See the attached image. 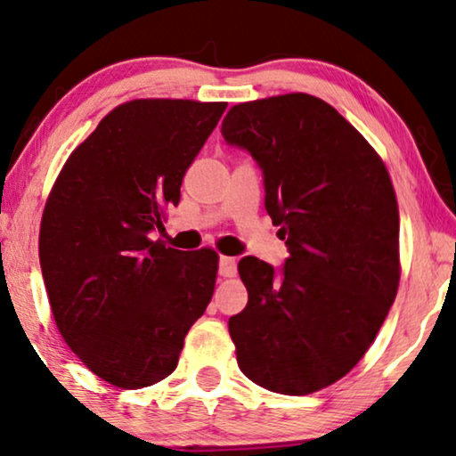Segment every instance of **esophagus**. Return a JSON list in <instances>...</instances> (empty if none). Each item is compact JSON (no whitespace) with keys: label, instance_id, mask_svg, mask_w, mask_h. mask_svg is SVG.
I'll return each mask as SVG.
<instances>
[{"label":"esophagus","instance_id":"1","mask_svg":"<svg viewBox=\"0 0 456 456\" xmlns=\"http://www.w3.org/2000/svg\"><path fill=\"white\" fill-rule=\"evenodd\" d=\"M235 272H237L235 257L221 256V257H219V274L225 276V278H231V276H235Z\"/></svg>","mask_w":456,"mask_h":456}]
</instances>
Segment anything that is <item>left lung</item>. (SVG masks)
<instances>
[{"label":"left lung","instance_id":"8db88e82","mask_svg":"<svg viewBox=\"0 0 456 456\" xmlns=\"http://www.w3.org/2000/svg\"><path fill=\"white\" fill-rule=\"evenodd\" d=\"M221 134L262 169L264 207L289 249L281 268L237 264L248 289L229 319L237 362L264 389L309 395L354 369L395 301L391 178L362 134L309 94L237 104Z\"/></svg>","mask_w":456,"mask_h":456}]
</instances>
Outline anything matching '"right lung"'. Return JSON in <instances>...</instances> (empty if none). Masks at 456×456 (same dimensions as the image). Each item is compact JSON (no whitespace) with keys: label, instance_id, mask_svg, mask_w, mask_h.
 Segmentation results:
<instances>
[{"label":"right lung","instance_id":"obj_1","mask_svg":"<svg viewBox=\"0 0 456 456\" xmlns=\"http://www.w3.org/2000/svg\"><path fill=\"white\" fill-rule=\"evenodd\" d=\"M225 102L133 100L71 153L40 223V270L67 346L122 389L166 379L213 297V249L151 241Z\"/></svg>","mask_w":456,"mask_h":456}]
</instances>
